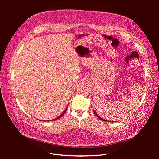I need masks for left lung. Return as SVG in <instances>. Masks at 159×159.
<instances>
[{
    "label": "left lung",
    "instance_id": "8db88e82",
    "mask_svg": "<svg viewBox=\"0 0 159 159\" xmlns=\"http://www.w3.org/2000/svg\"><path fill=\"white\" fill-rule=\"evenodd\" d=\"M93 111H94V113H95V115H96V116H97L99 119H101V120H102V121H106V120H105V119H102V117H100L99 116V115L97 114V113H96L95 112V111H94L93 110Z\"/></svg>",
    "mask_w": 159,
    "mask_h": 159
}]
</instances>
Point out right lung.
<instances>
[{"label": "right lung", "mask_w": 159, "mask_h": 159, "mask_svg": "<svg viewBox=\"0 0 159 159\" xmlns=\"http://www.w3.org/2000/svg\"><path fill=\"white\" fill-rule=\"evenodd\" d=\"M66 110H67V107L65 109V110L64 111H63V113H62L60 115V116H58V117H56V118H55L54 119H52V120H54V121H55V120H56V119H59V118H60L61 117H62V116H63V115H64V113H65V112L66 111ZM51 121V120H50V121Z\"/></svg>", "instance_id": "obj_1"}]
</instances>
